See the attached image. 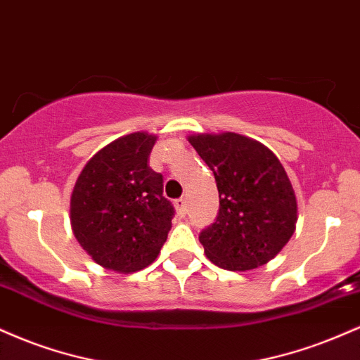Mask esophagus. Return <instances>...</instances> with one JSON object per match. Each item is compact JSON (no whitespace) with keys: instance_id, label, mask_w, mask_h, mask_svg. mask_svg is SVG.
<instances>
[{"instance_id":"esophagus-1","label":"esophagus","mask_w":360,"mask_h":360,"mask_svg":"<svg viewBox=\"0 0 360 360\" xmlns=\"http://www.w3.org/2000/svg\"><path fill=\"white\" fill-rule=\"evenodd\" d=\"M174 206L179 217H186V213H188V203H186V198H179V200H176Z\"/></svg>"}]
</instances>
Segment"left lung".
<instances>
[{
	"mask_svg": "<svg viewBox=\"0 0 360 360\" xmlns=\"http://www.w3.org/2000/svg\"><path fill=\"white\" fill-rule=\"evenodd\" d=\"M188 140L213 171L220 194L217 220L200 233L206 257L226 271L267 264L298 221L295 189L283 164L257 140L233 131Z\"/></svg>",
	"mask_w": 360,
	"mask_h": 360,
	"instance_id": "1",
	"label": "left lung"
}]
</instances>
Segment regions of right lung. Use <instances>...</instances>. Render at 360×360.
I'll return each mask as SVG.
<instances>
[{
    "mask_svg": "<svg viewBox=\"0 0 360 360\" xmlns=\"http://www.w3.org/2000/svg\"><path fill=\"white\" fill-rule=\"evenodd\" d=\"M157 137L135 131L98 150L71 194L74 237L105 269L123 274L152 264L167 240L174 206L148 155Z\"/></svg>",
    "mask_w": 360,
    "mask_h": 360,
    "instance_id": "add662e5",
    "label": "right lung"
}]
</instances>
